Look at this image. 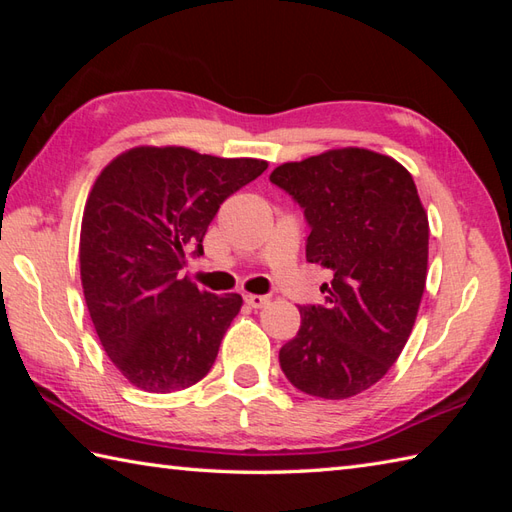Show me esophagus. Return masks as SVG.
I'll list each match as a JSON object with an SVG mask.
<instances>
[{
    "label": "esophagus",
    "mask_w": 512,
    "mask_h": 512,
    "mask_svg": "<svg viewBox=\"0 0 512 512\" xmlns=\"http://www.w3.org/2000/svg\"><path fill=\"white\" fill-rule=\"evenodd\" d=\"M244 301L250 308H264V306H268L270 299L266 295H244Z\"/></svg>",
    "instance_id": "esophagus-1"
}]
</instances>
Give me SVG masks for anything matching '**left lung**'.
I'll return each mask as SVG.
<instances>
[{
    "label": "left lung",
    "mask_w": 512,
    "mask_h": 512,
    "mask_svg": "<svg viewBox=\"0 0 512 512\" xmlns=\"http://www.w3.org/2000/svg\"><path fill=\"white\" fill-rule=\"evenodd\" d=\"M270 182L303 209L308 262L332 270L279 365L303 394L352 398L389 372L416 323L429 257L418 189L394 158L358 147L286 162Z\"/></svg>",
    "instance_id": "left-lung-1"
}]
</instances>
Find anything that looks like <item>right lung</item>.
Returning a JSON list of instances; mask_svg holds the SVG:
<instances>
[{
	"mask_svg": "<svg viewBox=\"0 0 512 512\" xmlns=\"http://www.w3.org/2000/svg\"><path fill=\"white\" fill-rule=\"evenodd\" d=\"M264 160L136 147L96 178L81 222V284L103 350L129 383L171 394L215 363L242 297L200 290L182 268L204 255L220 204Z\"/></svg>",
	"mask_w": 512,
	"mask_h": 512,
	"instance_id": "add662e5",
	"label": "right lung"
}]
</instances>
